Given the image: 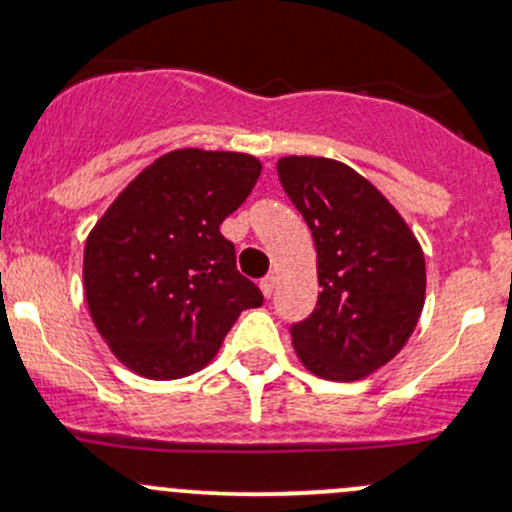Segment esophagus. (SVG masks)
<instances>
[{
    "instance_id": "esophagus-1",
    "label": "esophagus",
    "mask_w": 512,
    "mask_h": 512,
    "mask_svg": "<svg viewBox=\"0 0 512 512\" xmlns=\"http://www.w3.org/2000/svg\"><path fill=\"white\" fill-rule=\"evenodd\" d=\"M274 286H277V279H274V277H265V279H262V282H260L262 294H265L267 299L274 294Z\"/></svg>"
}]
</instances>
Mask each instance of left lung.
<instances>
[{
  "label": "left lung",
  "mask_w": 512,
  "mask_h": 512,
  "mask_svg": "<svg viewBox=\"0 0 512 512\" xmlns=\"http://www.w3.org/2000/svg\"><path fill=\"white\" fill-rule=\"evenodd\" d=\"M291 204L311 228L320 294L289 333L320 379L357 381L393 359L425 303V257L384 194L328 157L277 162Z\"/></svg>",
  "instance_id": "1"
}]
</instances>
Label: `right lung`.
<instances>
[{"label": "right lung", "mask_w": 512, "mask_h": 512, "mask_svg": "<svg viewBox=\"0 0 512 512\" xmlns=\"http://www.w3.org/2000/svg\"><path fill=\"white\" fill-rule=\"evenodd\" d=\"M257 157L172 150L128 184L84 247V296L128 369L179 379L211 362L265 296L235 267L221 223L260 177Z\"/></svg>", "instance_id": "right-lung-1"}]
</instances>
